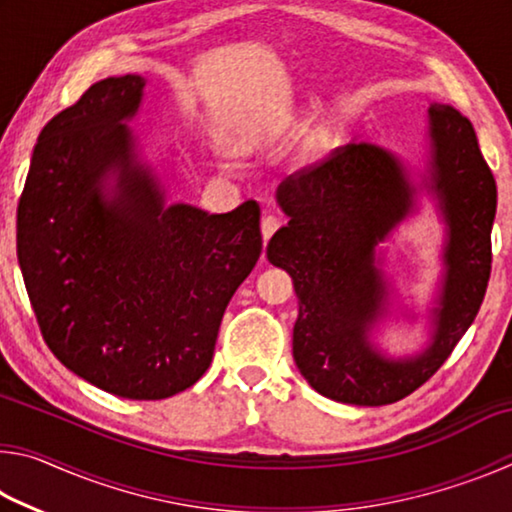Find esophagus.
Segmentation results:
<instances>
[{"mask_svg": "<svg viewBox=\"0 0 512 512\" xmlns=\"http://www.w3.org/2000/svg\"><path fill=\"white\" fill-rule=\"evenodd\" d=\"M282 225V219L280 216H275V214H266L264 219H262V237H264V241H268L273 237V232L280 228Z\"/></svg>", "mask_w": 512, "mask_h": 512, "instance_id": "1", "label": "esophagus"}]
</instances>
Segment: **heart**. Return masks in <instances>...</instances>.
Here are the masks:
<instances>
[{
  "label": "heart",
  "mask_w": 512,
  "mask_h": 512,
  "mask_svg": "<svg viewBox=\"0 0 512 512\" xmlns=\"http://www.w3.org/2000/svg\"><path fill=\"white\" fill-rule=\"evenodd\" d=\"M275 131H277V128L273 126V128H264V131H262V133H264V135H273Z\"/></svg>",
  "instance_id": "obj_1"
}]
</instances>
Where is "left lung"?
<instances>
[{
  "label": "left lung",
  "mask_w": 512,
  "mask_h": 512,
  "mask_svg": "<svg viewBox=\"0 0 512 512\" xmlns=\"http://www.w3.org/2000/svg\"><path fill=\"white\" fill-rule=\"evenodd\" d=\"M431 167L424 180L447 223L445 277L433 309L429 348L388 359L370 343L386 311V282L375 248L413 212L415 185L397 155L359 142L277 187L289 223L266 255L293 277L300 314L293 359L311 388L329 400L384 406L433 377L474 323L492 268L497 183L470 119L443 103L429 108Z\"/></svg>",
  "instance_id": "obj_1"
}]
</instances>
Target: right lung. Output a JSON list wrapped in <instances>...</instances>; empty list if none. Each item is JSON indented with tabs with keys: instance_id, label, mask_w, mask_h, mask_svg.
Instances as JSON below:
<instances>
[{
	"instance_id": "right-lung-1",
	"label": "right lung",
	"mask_w": 512,
	"mask_h": 512,
	"mask_svg": "<svg viewBox=\"0 0 512 512\" xmlns=\"http://www.w3.org/2000/svg\"><path fill=\"white\" fill-rule=\"evenodd\" d=\"M144 83L110 76L47 121L17 205V259L42 339L65 368L126 400H164L210 368L262 232L255 201L228 214L164 207L124 124Z\"/></svg>"
}]
</instances>
